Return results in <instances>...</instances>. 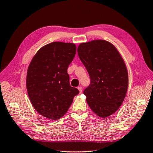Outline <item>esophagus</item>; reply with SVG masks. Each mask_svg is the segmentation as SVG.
Segmentation results:
<instances>
[{
    "label": "esophagus",
    "instance_id": "1",
    "mask_svg": "<svg viewBox=\"0 0 153 153\" xmlns=\"http://www.w3.org/2000/svg\"><path fill=\"white\" fill-rule=\"evenodd\" d=\"M77 89H78V90H79L80 94H82V90H83L82 87H78V88H77Z\"/></svg>",
    "mask_w": 153,
    "mask_h": 153
}]
</instances>
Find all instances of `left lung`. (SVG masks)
<instances>
[{
	"mask_svg": "<svg viewBox=\"0 0 153 153\" xmlns=\"http://www.w3.org/2000/svg\"><path fill=\"white\" fill-rule=\"evenodd\" d=\"M79 58L90 77L83 94L95 114L105 118L115 113L124 101L128 78L127 67L115 46L104 40L82 43Z\"/></svg>",
	"mask_w": 153,
	"mask_h": 153,
	"instance_id": "1",
	"label": "left lung"
}]
</instances>
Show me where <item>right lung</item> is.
<instances>
[{"instance_id": "add662e5", "label": "right lung", "mask_w": 153, "mask_h": 153, "mask_svg": "<svg viewBox=\"0 0 153 153\" xmlns=\"http://www.w3.org/2000/svg\"><path fill=\"white\" fill-rule=\"evenodd\" d=\"M76 53L72 43L54 42L33 57L26 76V89L36 111L51 120L64 116L79 90L70 84L68 68Z\"/></svg>"}]
</instances>
